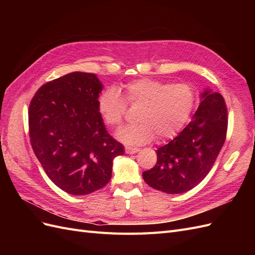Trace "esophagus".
Listing matches in <instances>:
<instances>
[{
    "label": "esophagus",
    "instance_id": "obj_1",
    "mask_svg": "<svg viewBox=\"0 0 255 255\" xmlns=\"http://www.w3.org/2000/svg\"><path fill=\"white\" fill-rule=\"evenodd\" d=\"M139 150V148H134V146H126V153L128 154H135Z\"/></svg>",
    "mask_w": 255,
    "mask_h": 255
}]
</instances>
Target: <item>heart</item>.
<instances>
[{"label": "heart", "instance_id": "heart-1", "mask_svg": "<svg viewBox=\"0 0 255 255\" xmlns=\"http://www.w3.org/2000/svg\"><path fill=\"white\" fill-rule=\"evenodd\" d=\"M119 92L109 88L98 98V111L107 127L117 128L126 117L127 103L141 106L136 125L127 126L117 133L128 144H143L175 136L186 125L197 104L195 88L187 83L170 84L153 79L128 82ZM127 102L126 103L125 101Z\"/></svg>", "mask_w": 255, "mask_h": 255}]
</instances>
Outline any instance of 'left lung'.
Segmentation results:
<instances>
[{
	"mask_svg": "<svg viewBox=\"0 0 255 255\" xmlns=\"http://www.w3.org/2000/svg\"><path fill=\"white\" fill-rule=\"evenodd\" d=\"M201 98L187 127L157 149L156 165L142 172L144 182L152 188L182 194L196 187L211 171L226 141L228 109L218 92L206 90Z\"/></svg>",
	"mask_w": 255,
	"mask_h": 255,
	"instance_id": "8db88e82",
	"label": "left lung"
}]
</instances>
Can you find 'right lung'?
Returning a JSON list of instances; mask_svg holds the SVG:
<instances>
[{
  "label": "right lung",
  "instance_id": "add662e5",
  "mask_svg": "<svg viewBox=\"0 0 255 255\" xmlns=\"http://www.w3.org/2000/svg\"><path fill=\"white\" fill-rule=\"evenodd\" d=\"M96 74L72 72L45 83L28 109L32 148L49 179L70 195L101 189L123 145L107 133L98 111Z\"/></svg>",
  "mask_w": 255,
  "mask_h": 255
}]
</instances>
